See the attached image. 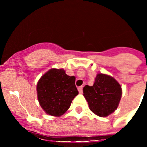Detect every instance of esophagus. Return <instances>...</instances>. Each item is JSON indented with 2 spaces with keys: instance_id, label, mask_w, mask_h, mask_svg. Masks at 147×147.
<instances>
[{
  "instance_id": "1",
  "label": "esophagus",
  "mask_w": 147,
  "mask_h": 147,
  "mask_svg": "<svg viewBox=\"0 0 147 147\" xmlns=\"http://www.w3.org/2000/svg\"><path fill=\"white\" fill-rule=\"evenodd\" d=\"M78 90H79V93H82V86H80L78 88Z\"/></svg>"
}]
</instances>
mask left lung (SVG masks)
Returning a JSON list of instances; mask_svg holds the SVG:
<instances>
[{
  "instance_id": "1",
  "label": "left lung",
  "mask_w": 147,
  "mask_h": 147,
  "mask_svg": "<svg viewBox=\"0 0 147 147\" xmlns=\"http://www.w3.org/2000/svg\"><path fill=\"white\" fill-rule=\"evenodd\" d=\"M90 110L100 117H106L119 106L121 97V87L116 80L108 75L98 74L93 86L83 88Z\"/></svg>"
}]
</instances>
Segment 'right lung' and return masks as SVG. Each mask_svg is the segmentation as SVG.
<instances>
[{"mask_svg":"<svg viewBox=\"0 0 147 147\" xmlns=\"http://www.w3.org/2000/svg\"><path fill=\"white\" fill-rule=\"evenodd\" d=\"M37 91L40 106L53 116L63 115L79 93L74 76L67 75L63 69L55 68L49 70L40 78Z\"/></svg>","mask_w":147,"mask_h":147,"instance_id":"1","label":"right lung"}]
</instances>
